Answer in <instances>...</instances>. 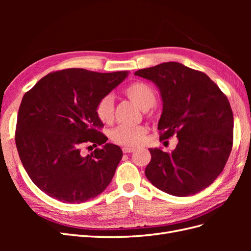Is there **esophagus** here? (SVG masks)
I'll use <instances>...</instances> for the list:
<instances>
[{
  "label": "esophagus",
  "mask_w": 251,
  "mask_h": 251,
  "mask_svg": "<svg viewBox=\"0 0 251 251\" xmlns=\"http://www.w3.org/2000/svg\"><path fill=\"white\" fill-rule=\"evenodd\" d=\"M135 151V149L134 148H128V147H125V148H123V151L124 153H133V151Z\"/></svg>",
  "instance_id": "34e87169"
}]
</instances>
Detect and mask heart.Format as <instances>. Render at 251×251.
Here are the masks:
<instances>
[{
	"label": "heart",
	"instance_id": "b5f03b06",
	"mask_svg": "<svg viewBox=\"0 0 251 251\" xmlns=\"http://www.w3.org/2000/svg\"><path fill=\"white\" fill-rule=\"evenodd\" d=\"M125 94L138 105L141 110H148L153 107L156 101V92L147 82L134 81L124 90ZM95 114L97 118L103 124H110L114 118L113 98L105 95L97 101L95 105ZM147 135V127L143 126H120L113 128L110 133L111 140L124 147L139 146Z\"/></svg>",
	"mask_w": 251,
	"mask_h": 251
}]
</instances>
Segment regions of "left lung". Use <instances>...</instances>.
Instances as JSON below:
<instances>
[{
    "label": "left lung",
    "instance_id": "obj_1",
    "mask_svg": "<svg viewBox=\"0 0 251 251\" xmlns=\"http://www.w3.org/2000/svg\"><path fill=\"white\" fill-rule=\"evenodd\" d=\"M135 75L151 80L160 91V140L178 138L171 153L149 149L147 178L173 196L203 191L222 173L232 149L233 114L226 95L206 74L176 62L146 68Z\"/></svg>",
    "mask_w": 251,
    "mask_h": 251
}]
</instances>
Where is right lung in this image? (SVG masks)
I'll return each mask as SVG.
<instances>
[{
	"instance_id": "add662e5",
	"label": "right lung",
	"mask_w": 251,
	"mask_h": 251,
	"mask_svg": "<svg viewBox=\"0 0 251 251\" xmlns=\"http://www.w3.org/2000/svg\"><path fill=\"white\" fill-rule=\"evenodd\" d=\"M126 76V71L71 68L47 74L23 97L16 128L19 156L30 179L51 198L86 202L110 184L123 151L105 143L95 105ZM86 143L104 147L82 156Z\"/></svg>"
}]
</instances>
